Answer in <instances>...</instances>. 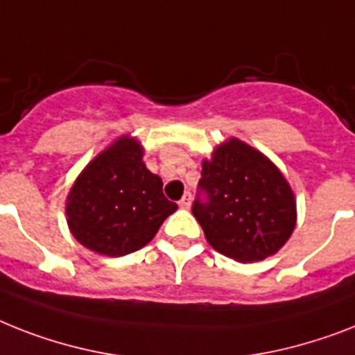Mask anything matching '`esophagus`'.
Instances as JSON below:
<instances>
[{"label":"esophagus","mask_w":355,"mask_h":355,"mask_svg":"<svg viewBox=\"0 0 355 355\" xmlns=\"http://www.w3.org/2000/svg\"><path fill=\"white\" fill-rule=\"evenodd\" d=\"M178 206L182 207V209H187V207L191 206V195L189 193H186L182 198H180V202H178Z\"/></svg>","instance_id":"34e87169"}]
</instances>
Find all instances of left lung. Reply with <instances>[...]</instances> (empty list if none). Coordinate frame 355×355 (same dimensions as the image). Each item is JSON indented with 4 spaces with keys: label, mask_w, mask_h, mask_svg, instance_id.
Segmentation results:
<instances>
[{
    "label": "left lung",
    "mask_w": 355,
    "mask_h": 355,
    "mask_svg": "<svg viewBox=\"0 0 355 355\" xmlns=\"http://www.w3.org/2000/svg\"><path fill=\"white\" fill-rule=\"evenodd\" d=\"M193 215L206 241L237 262H257L277 253L292 235L297 209L286 178L275 164L230 138L202 162Z\"/></svg>",
    "instance_id": "8db88e82"
}]
</instances>
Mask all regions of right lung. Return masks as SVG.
Listing matches in <instances>:
<instances>
[{
	"mask_svg": "<svg viewBox=\"0 0 355 355\" xmlns=\"http://www.w3.org/2000/svg\"><path fill=\"white\" fill-rule=\"evenodd\" d=\"M142 157L140 142L125 135L78 175L65 213L69 230L82 246L122 257L146 246L177 211V204L164 197L162 178L146 168Z\"/></svg>",
	"mask_w": 355,
	"mask_h": 355,
	"instance_id": "obj_1",
	"label": "right lung"
}]
</instances>
